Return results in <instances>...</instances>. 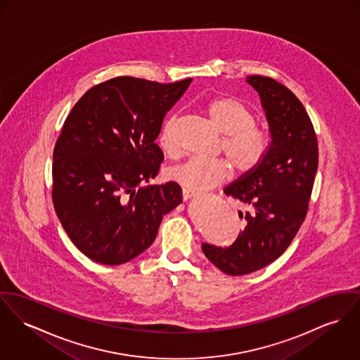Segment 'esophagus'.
<instances>
[{
	"mask_svg": "<svg viewBox=\"0 0 360 360\" xmlns=\"http://www.w3.org/2000/svg\"><path fill=\"white\" fill-rule=\"evenodd\" d=\"M197 193L195 192H192V191H189V189H184L182 191V197H184V200H189V198H192V197H195Z\"/></svg>",
	"mask_w": 360,
	"mask_h": 360,
	"instance_id": "obj_1",
	"label": "esophagus"
}]
</instances>
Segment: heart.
<instances>
[{"label":"heart","instance_id":"obj_1","mask_svg":"<svg viewBox=\"0 0 360 360\" xmlns=\"http://www.w3.org/2000/svg\"><path fill=\"white\" fill-rule=\"evenodd\" d=\"M207 113L223 136L221 149L227 159L238 171L247 172L260 165L269 150V137L264 131L255 127L253 112L241 101L227 97L212 100L207 105ZM160 148L175 155L178 145L174 139V119L165 124L159 137ZM169 179L192 192L208 191L221 185L230 176V168L223 160H204L192 158L182 165L171 167Z\"/></svg>","mask_w":360,"mask_h":360}]
</instances>
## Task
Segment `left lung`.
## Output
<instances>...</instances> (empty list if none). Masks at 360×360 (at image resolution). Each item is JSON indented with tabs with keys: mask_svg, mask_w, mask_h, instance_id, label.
<instances>
[{
	"mask_svg": "<svg viewBox=\"0 0 360 360\" xmlns=\"http://www.w3.org/2000/svg\"><path fill=\"white\" fill-rule=\"evenodd\" d=\"M269 123V150L260 165L224 188L240 200L244 229L230 247L207 243V259L229 276H245L277 260L304 221L318 169V142L300 100L277 81L250 75Z\"/></svg>",
	"mask_w": 360,
	"mask_h": 360,
	"instance_id": "8db88e82",
	"label": "left lung"
}]
</instances>
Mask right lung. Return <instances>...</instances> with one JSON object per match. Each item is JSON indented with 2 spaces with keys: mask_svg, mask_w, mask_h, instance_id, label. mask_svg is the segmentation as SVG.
Listing matches in <instances>:
<instances>
[{
  "mask_svg": "<svg viewBox=\"0 0 360 360\" xmlns=\"http://www.w3.org/2000/svg\"><path fill=\"white\" fill-rule=\"evenodd\" d=\"M192 79L160 84L117 77L87 90L53 152V204L74 245L117 266L149 248L163 217L182 202L176 182L146 185L165 156L156 139Z\"/></svg>",
  "mask_w": 360,
  "mask_h": 360,
  "instance_id": "1",
  "label": "right lung"
}]
</instances>
